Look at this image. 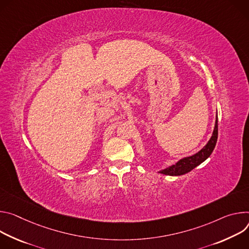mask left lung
I'll list each match as a JSON object with an SVG mask.
<instances>
[{
	"instance_id": "obj_1",
	"label": "left lung",
	"mask_w": 249,
	"mask_h": 249,
	"mask_svg": "<svg viewBox=\"0 0 249 249\" xmlns=\"http://www.w3.org/2000/svg\"><path fill=\"white\" fill-rule=\"evenodd\" d=\"M216 141H217V118L215 120L213 135L204 148H202L198 153L194 155L181 159L175 165H172V166L160 171L159 173L165 174V175H170V176H179V175H183L190 172L191 170L197 167L198 165H200L202 162H204L212 154L216 144Z\"/></svg>"
}]
</instances>
